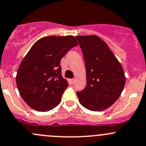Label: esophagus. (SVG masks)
I'll list each match as a JSON object with an SVG mask.
<instances>
[{"label": "esophagus", "mask_w": 146, "mask_h": 146, "mask_svg": "<svg viewBox=\"0 0 146 146\" xmlns=\"http://www.w3.org/2000/svg\"><path fill=\"white\" fill-rule=\"evenodd\" d=\"M75 81H76V80L75 79H70V82L72 84V85H73V84L75 83Z\"/></svg>", "instance_id": "esophagus-1"}]
</instances>
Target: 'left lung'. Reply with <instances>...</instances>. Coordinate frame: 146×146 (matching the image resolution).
<instances>
[{
    "label": "left lung",
    "instance_id": "obj_1",
    "mask_svg": "<svg viewBox=\"0 0 146 146\" xmlns=\"http://www.w3.org/2000/svg\"><path fill=\"white\" fill-rule=\"evenodd\" d=\"M86 68L87 86L77 92L79 102L87 109L101 111L120 96L126 78L122 65L108 45L96 36H76Z\"/></svg>",
    "mask_w": 146,
    "mask_h": 146
}]
</instances>
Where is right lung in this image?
Segmentation results:
<instances>
[{"mask_svg": "<svg viewBox=\"0 0 146 146\" xmlns=\"http://www.w3.org/2000/svg\"><path fill=\"white\" fill-rule=\"evenodd\" d=\"M78 45L73 36L44 37L33 44L16 76L19 94L29 107L47 112L59 105L68 86L61 76V59Z\"/></svg>", "mask_w": 146, "mask_h": 146, "instance_id": "obj_1", "label": "right lung"}]
</instances>
